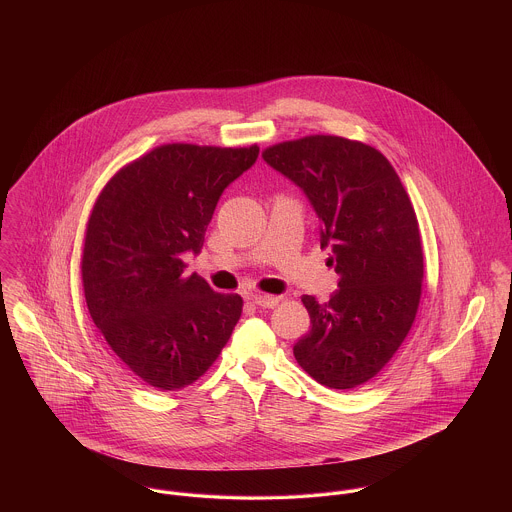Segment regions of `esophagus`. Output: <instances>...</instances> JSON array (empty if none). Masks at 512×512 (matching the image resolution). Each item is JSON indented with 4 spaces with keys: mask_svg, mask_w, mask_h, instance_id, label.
I'll return each instance as SVG.
<instances>
[{
    "mask_svg": "<svg viewBox=\"0 0 512 512\" xmlns=\"http://www.w3.org/2000/svg\"><path fill=\"white\" fill-rule=\"evenodd\" d=\"M252 303L258 305V307H264V309H274L280 303V297L278 295L258 293V295H252Z\"/></svg>",
    "mask_w": 512,
    "mask_h": 512,
    "instance_id": "esophagus-1",
    "label": "esophagus"
}]
</instances>
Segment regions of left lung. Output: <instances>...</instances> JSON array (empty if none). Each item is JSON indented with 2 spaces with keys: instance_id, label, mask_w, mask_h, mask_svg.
I'll list each match as a JSON object with an SVG mask.
<instances>
[{
  "instance_id": "8db88e82",
  "label": "left lung",
  "mask_w": 512,
  "mask_h": 512,
  "mask_svg": "<svg viewBox=\"0 0 512 512\" xmlns=\"http://www.w3.org/2000/svg\"><path fill=\"white\" fill-rule=\"evenodd\" d=\"M262 157L307 195L339 274L327 303L301 297L311 329L295 361L323 386L357 388L394 357L418 313L424 252L412 201L390 161L363 142L305 136Z\"/></svg>"
}]
</instances>
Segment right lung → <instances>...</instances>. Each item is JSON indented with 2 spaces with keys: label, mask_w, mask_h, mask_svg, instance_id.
<instances>
[{
  "label": "right lung",
  "mask_w": 512,
  "mask_h": 512,
  "mask_svg": "<svg viewBox=\"0 0 512 512\" xmlns=\"http://www.w3.org/2000/svg\"><path fill=\"white\" fill-rule=\"evenodd\" d=\"M260 147L167 144L124 165L98 195L82 246V288L116 359L159 390H179L217 361L242 313L238 293L185 276L222 191Z\"/></svg>",
  "instance_id": "right-lung-1"
}]
</instances>
